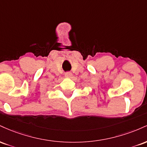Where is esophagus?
Wrapping results in <instances>:
<instances>
[{"label": "esophagus", "mask_w": 147, "mask_h": 147, "mask_svg": "<svg viewBox=\"0 0 147 147\" xmlns=\"http://www.w3.org/2000/svg\"><path fill=\"white\" fill-rule=\"evenodd\" d=\"M65 76L66 77H68V78H71V77H72V74L71 73V72H68L65 74Z\"/></svg>", "instance_id": "34e87169"}]
</instances>
